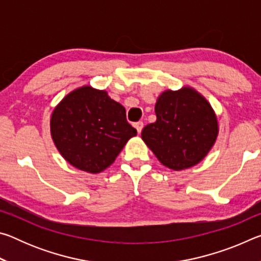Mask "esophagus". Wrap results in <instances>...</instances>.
<instances>
[{"mask_svg": "<svg viewBox=\"0 0 261 261\" xmlns=\"http://www.w3.org/2000/svg\"><path fill=\"white\" fill-rule=\"evenodd\" d=\"M135 127L137 129V132L140 134L141 130H143V127H144V123L143 122H137V123H135Z\"/></svg>", "mask_w": 261, "mask_h": 261, "instance_id": "34e87169", "label": "esophagus"}]
</instances>
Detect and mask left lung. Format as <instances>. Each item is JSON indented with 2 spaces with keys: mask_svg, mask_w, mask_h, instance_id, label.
<instances>
[{
  "mask_svg": "<svg viewBox=\"0 0 261 261\" xmlns=\"http://www.w3.org/2000/svg\"><path fill=\"white\" fill-rule=\"evenodd\" d=\"M156 121L141 138L163 166L182 170L199 163L218 137V120L204 96L191 87L168 90L155 103Z\"/></svg>",
  "mask_w": 261,
  "mask_h": 261,
  "instance_id": "left-lung-1",
  "label": "left lung"
}]
</instances>
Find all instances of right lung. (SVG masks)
<instances>
[{
  "instance_id": "add662e5",
  "label": "right lung",
  "mask_w": 261,
  "mask_h": 261,
  "mask_svg": "<svg viewBox=\"0 0 261 261\" xmlns=\"http://www.w3.org/2000/svg\"><path fill=\"white\" fill-rule=\"evenodd\" d=\"M50 134L70 165L98 174L112 165L137 130L127 123L125 108L107 92L83 86L56 106Z\"/></svg>"
}]
</instances>
